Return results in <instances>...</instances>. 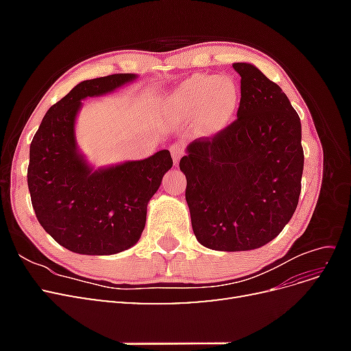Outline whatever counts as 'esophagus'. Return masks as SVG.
<instances>
[{"label":"esophagus","instance_id":"1","mask_svg":"<svg viewBox=\"0 0 351 351\" xmlns=\"http://www.w3.org/2000/svg\"><path fill=\"white\" fill-rule=\"evenodd\" d=\"M183 154H184V146L182 143H174L171 146V155L174 159V165H178L180 158L183 156Z\"/></svg>","mask_w":351,"mask_h":351}]
</instances>
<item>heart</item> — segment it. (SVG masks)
Returning <instances> with one entry per match:
<instances>
[{
  "instance_id": "obj_1",
  "label": "heart",
  "mask_w": 351,
  "mask_h": 351,
  "mask_svg": "<svg viewBox=\"0 0 351 351\" xmlns=\"http://www.w3.org/2000/svg\"><path fill=\"white\" fill-rule=\"evenodd\" d=\"M178 114L193 119H205L219 124L227 121L239 104V89L230 77H214L196 74L180 84L165 102Z\"/></svg>"
}]
</instances>
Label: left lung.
<instances>
[{
	"label": "left lung",
	"mask_w": 351,
	"mask_h": 351,
	"mask_svg": "<svg viewBox=\"0 0 351 351\" xmlns=\"http://www.w3.org/2000/svg\"><path fill=\"white\" fill-rule=\"evenodd\" d=\"M232 67L241 77L237 119L180 159L195 236L222 252L280 234L299 204L304 162L299 114L282 89L247 62Z\"/></svg>",
	"instance_id": "1"
}]
</instances>
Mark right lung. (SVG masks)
<instances>
[{
    "label": "right lung",
    "instance_id": "obj_1",
    "mask_svg": "<svg viewBox=\"0 0 351 351\" xmlns=\"http://www.w3.org/2000/svg\"><path fill=\"white\" fill-rule=\"evenodd\" d=\"M134 74L84 80L48 110L30 143L27 186L39 224L62 247L114 254L132 247L146 224L147 202L173 167L169 151L92 171L79 155L74 120L86 97L132 82Z\"/></svg>",
    "mask_w": 351,
    "mask_h": 351
}]
</instances>
